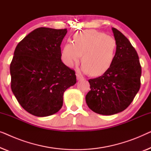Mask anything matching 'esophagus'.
Masks as SVG:
<instances>
[{"label":"esophagus","instance_id":"34e87169","mask_svg":"<svg viewBox=\"0 0 151 151\" xmlns=\"http://www.w3.org/2000/svg\"><path fill=\"white\" fill-rule=\"evenodd\" d=\"M76 78H77L78 80H83V77H82V76H81L80 75V74H78V73H76Z\"/></svg>","mask_w":151,"mask_h":151}]
</instances>
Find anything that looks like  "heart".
<instances>
[{"label": "heart", "mask_w": 151, "mask_h": 151, "mask_svg": "<svg viewBox=\"0 0 151 151\" xmlns=\"http://www.w3.org/2000/svg\"><path fill=\"white\" fill-rule=\"evenodd\" d=\"M117 42L112 37L96 30L84 31L73 36V43L63 47L62 60L73 67L81 58L82 70L91 76H98L110 69L115 60Z\"/></svg>", "instance_id": "b5f03b06"}]
</instances>
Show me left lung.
I'll list each match as a JSON object with an SVG mask.
<instances>
[{
	"mask_svg": "<svg viewBox=\"0 0 151 151\" xmlns=\"http://www.w3.org/2000/svg\"><path fill=\"white\" fill-rule=\"evenodd\" d=\"M117 50L115 60L102 76L90 79L86 96L88 108L98 114L111 115L125 110L140 88L141 65L137 51L124 35L112 28Z\"/></svg>",
	"mask_w": 151,
	"mask_h": 151,
	"instance_id": "1",
	"label": "left lung"
}]
</instances>
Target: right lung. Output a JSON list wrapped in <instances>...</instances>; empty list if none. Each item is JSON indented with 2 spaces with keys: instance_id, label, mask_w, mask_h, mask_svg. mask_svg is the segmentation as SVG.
Here are the masks:
<instances>
[{
  "instance_id": "obj_1",
  "label": "right lung",
  "mask_w": 151,
  "mask_h": 151,
  "mask_svg": "<svg viewBox=\"0 0 151 151\" xmlns=\"http://www.w3.org/2000/svg\"><path fill=\"white\" fill-rule=\"evenodd\" d=\"M67 33V29H36L14 51L10 65L12 91L22 108L35 116L59 111L64 93L76 83L75 71L61 60L60 45Z\"/></svg>"
}]
</instances>
